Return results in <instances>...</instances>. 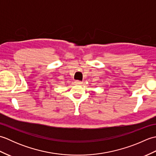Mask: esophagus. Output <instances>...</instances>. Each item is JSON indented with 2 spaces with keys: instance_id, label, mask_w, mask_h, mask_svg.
I'll return each mask as SVG.
<instances>
[{
  "instance_id": "obj_1",
  "label": "esophagus",
  "mask_w": 156,
  "mask_h": 156,
  "mask_svg": "<svg viewBox=\"0 0 156 156\" xmlns=\"http://www.w3.org/2000/svg\"><path fill=\"white\" fill-rule=\"evenodd\" d=\"M75 84H78V85H80V84H82V82L79 81V80H76L75 81Z\"/></svg>"
}]
</instances>
